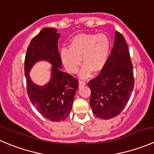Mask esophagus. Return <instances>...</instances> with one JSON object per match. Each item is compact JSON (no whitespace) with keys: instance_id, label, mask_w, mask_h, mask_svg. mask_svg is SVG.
Returning a JSON list of instances; mask_svg holds the SVG:
<instances>
[{"instance_id":"1","label":"esophagus","mask_w":154,"mask_h":154,"mask_svg":"<svg viewBox=\"0 0 154 154\" xmlns=\"http://www.w3.org/2000/svg\"><path fill=\"white\" fill-rule=\"evenodd\" d=\"M86 84V81H85V80H81V79H80V80H79V86H84V85Z\"/></svg>"}]
</instances>
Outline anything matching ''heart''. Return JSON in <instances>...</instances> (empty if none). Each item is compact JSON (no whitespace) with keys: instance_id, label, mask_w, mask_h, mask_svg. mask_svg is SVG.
I'll list each match as a JSON object with an SVG mask.
<instances>
[{"instance_id":"1","label":"heart","mask_w":154,"mask_h":154,"mask_svg":"<svg viewBox=\"0 0 154 154\" xmlns=\"http://www.w3.org/2000/svg\"><path fill=\"white\" fill-rule=\"evenodd\" d=\"M110 53V41L103 34H78L69 43V49L60 51L61 59L70 73H76L82 62L84 67L80 75L88 77L91 72H101L105 66Z\"/></svg>"}]
</instances>
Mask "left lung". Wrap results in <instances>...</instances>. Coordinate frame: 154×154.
Returning a JSON list of instances; mask_svg holds the SVG:
<instances>
[{"mask_svg":"<svg viewBox=\"0 0 154 154\" xmlns=\"http://www.w3.org/2000/svg\"><path fill=\"white\" fill-rule=\"evenodd\" d=\"M134 84L128 45L123 34L116 31L113 49L105 66L89 82L90 105L94 114L104 120L117 117L129 101Z\"/></svg>","mask_w":154,"mask_h":154,"instance_id":"8db88e82","label":"left lung"}]
</instances>
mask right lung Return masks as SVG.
<instances>
[{"label":"right lung","instance_id":"right-lung-1","mask_svg":"<svg viewBox=\"0 0 154 154\" xmlns=\"http://www.w3.org/2000/svg\"><path fill=\"white\" fill-rule=\"evenodd\" d=\"M59 36L55 28L41 30L31 40L25 59L27 92L30 101L42 116L56 122L64 120L71 113L79 86L77 78L60 69L62 64L58 50ZM40 60H47L54 65L51 80L44 87L34 85L28 75L32 65Z\"/></svg>","mask_w":154,"mask_h":154}]
</instances>
